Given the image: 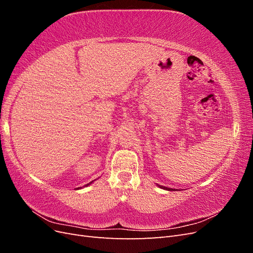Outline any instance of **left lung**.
Wrapping results in <instances>:
<instances>
[{"label": "left lung", "mask_w": 253, "mask_h": 253, "mask_svg": "<svg viewBox=\"0 0 253 253\" xmlns=\"http://www.w3.org/2000/svg\"><path fill=\"white\" fill-rule=\"evenodd\" d=\"M158 187H159V188H162V189H165V190H168V191H173V189H171V188H167V187L159 186V185H158Z\"/></svg>", "instance_id": "8db88e82"}]
</instances>
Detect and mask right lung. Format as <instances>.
I'll use <instances>...</instances> for the list:
<instances>
[{
	"label": "right lung",
	"mask_w": 253,
	"mask_h": 253,
	"mask_svg": "<svg viewBox=\"0 0 253 253\" xmlns=\"http://www.w3.org/2000/svg\"><path fill=\"white\" fill-rule=\"evenodd\" d=\"M91 182H93V181H90V182H89V183H87V185H85V186H84V187H86V186H88V185H90V183H91ZM77 189H80V188H77Z\"/></svg>",
	"instance_id": "right-lung-1"
}]
</instances>
